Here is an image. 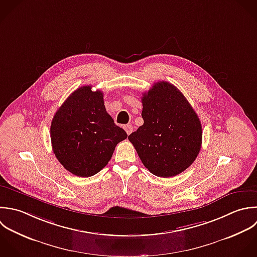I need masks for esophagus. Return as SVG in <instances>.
<instances>
[{
    "label": "esophagus",
    "instance_id": "34e87169",
    "mask_svg": "<svg viewBox=\"0 0 257 257\" xmlns=\"http://www.w3.org/2000/svg\"><path fill=\"white\" fill-rule=\"evenodd\" d=\"M124 129H125V131H126V133H127L128 135H130V134L132 133V131H133V127H132L131 124L125 125V126H124Z\"/></svg>",
    "mask_w": 257,
    "mask_h": 257
}]
</instances>
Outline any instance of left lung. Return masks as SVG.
<instances>
[{
  "instance_id": "8db88e82",
  "label": "left lung",
  "mask_w": 257,
  "mask_h": 257,
  "mask_svg": "<svg viewBox=\"0 0 257 257\" xmlns=\"http://www.w3.org/2000/svg\"><path fill=\"white\" fill-rule=\"evenodd\" d=\"M144 123L128 136L144 166L158 177L176 176L199 154L200 120L184 95L171 83L160 81L143 94Z\"/></svg>"
}]
</instances>
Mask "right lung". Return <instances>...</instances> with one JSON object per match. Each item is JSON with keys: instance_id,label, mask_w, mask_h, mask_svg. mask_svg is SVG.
Wrapping results in <instances>:
<instances>
[{"instance_id": "right-lung-1", "label": "right lung", "mask_w": 257, "mask_h": 257, "mask_svg": "<svg viewBox=\"0 0 257 257\" xmlns=\"http://www.w3.org/2000/svg\"><path fill=\"white\" fill-rule=\"evenodd\" d=\"M91 88L74 91L57 110L50 129L55 156L66 170L80 177L101 171L116 145L127 138L107 113L103 93Z\"/></svg>"}]
</instances>
